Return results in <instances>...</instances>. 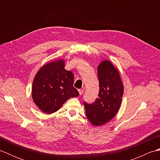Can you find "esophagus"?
Returning <instances> with one entry per match:
<instances>
[{
	"label": "esophagus",
	"instance_id": "esophagus-1",
	"mask_svg": "<svg viewBox=\"0 0 160 160\" xmlns=\"http://www.w3.org/2000/svg\"><path fill=\"white\" fill-rule=\"evenodd\" d=\"M78 91H79L80 95H82L84 92V90L83 89H78Z\"/></svg>",
	"mask_w": 160,
	"mask_h": 160
}]
</instances>
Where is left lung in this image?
Returning a JSON list of instances; mask_svg holds the SVG:
<instances>
[{
    "label": "left lung",
    "mask_w": 160,
    "mask_h": 160,
    "mask_svg": "<svg viewBox=\"0 0 160 160\" xmlns=\"http://www.w3.org/2000/svg\"><path fill=\"white\" fill-rule=\"evenodd\" d=\"M99 93L92 104L84 102L87 118L94 126H101L113 119L120 108L124 87L118 69L108 60L98 67Z\"/></svg>",
    "instance_id": "1"
}]
</instances>
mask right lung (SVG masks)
Wrapping results in <instances>:
<instances>
[{
	"label": "right lung",
	"mask_w": 160,
	"mask_h": 160,
	"mask_svg": "<svg viewBox=\"0 0 160 160\" xmlns=\"http://www.w3.org/2000/svg\"><path fill=\"white\" fill-rule=\"evenodd\" d=\"M73 82V73L64 69L63 60L47 63L40 68L33 80V100L44 113H54L70 98L79 96Z\"/></svg>",
	"instance_id": "obj_1"
}]
</instances>
